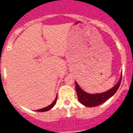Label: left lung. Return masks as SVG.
Returning a JSON list of instances; mask_svg holds the SVG:
<instances>
[{"instance_id": "left-lung-1", "label": "left lung", "mask_w": 133, "mask_h": 133, "mask_svg": "<svg viewBox=\"0 0 133 133\" xmlns=\"http://www.w3.org/2000/svg\"><path fill=\"white\" fill-rule=\"evenodd\" d=\"M122 75L121 76L119 81L118 82L116 85L110 89V90H107L106 92H102V93L98 94H88L83 90L81 89L77 82H75L76 84V91H77V96H78V101L81 104L88 107H94L103 104L104 102H106L109 98L112 97L117 92L118 89L119 88V86L121 83Z\"/></svg>"}]
</instances>
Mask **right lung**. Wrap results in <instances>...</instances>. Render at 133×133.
Listing matches in <instances>:
<instances>
[{
  "label": "right lung",
  "instance_id": "1",
  "mask_svg": "<svg viewBox=\"0 0 133 133\" xmlns=\"http://www.w3.org/2000/svg\"><path fill=\"white\" fill-rule=\"evenodd\" d=\"M56 100H57V96L56 97V98L55 99V101H54L52 102V103H51L50 105H49V106L46 107H44V108H43V109L36 110V111H38V112H45V111H48V110H49L50 109H51L54 106H55V104H56Z\"/></svg>",
  "mask_w": 133,
  "mask_h": 133
}]
</instances>
